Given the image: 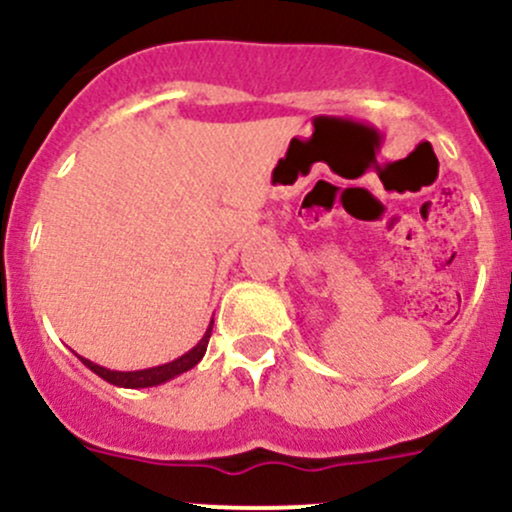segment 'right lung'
<instances>
[{
    "label": "right lung",
    "mask_w": 512,
    "mask_h": 512,
    "mask_svg": "<svg viewBox=\"0 0 512 512\" xmlns=\"http://www.w3.org/2000/svg\"><path fill=\"white\" fill-rule=\"evenodd\" d=\"M211 328H213V320L209 323V328H206L204 338L196 342L192 350L184 352L182 357L172 359V362L160 364V367L136 369V372H116V369H106V367H101V364H94L92 359H87V357H80V355L77 357H80V362L84 364V367L92 369L94 374L101 376L104 381H109V384L121 386V389H150V386H160V384H165V381H172L174 376L194 369L196 364L201 362V357L206 355V347H209V338H211Z\"/></svg>",
    "instance_id": "right-lung-1"
}]
</instances>
